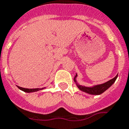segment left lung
I'll list each match as a JSON object with an SVG mask.
<instances>
[{
	"label": "left lung",
	"instance_id": "8db88e82",
	"mask_svg": "<svg viewBox=\"0 0 129 129\" xmlns=\"http://www.w3.org/2000/svg\"><path fill=\"white\" fill-rule=\"evenodd\" d=\"M77 74H76L75 77H74V81L75 83V85H77V87L79 90H81V91L85 92L86 93L90 94V95H98L103 93V92L105 91L107 89H108L113 84L115 81H116L117 77H118V74L114 78H113L109 81L103 83H101V84L94 85H92L91 87H86L79 84L77 81Z\"/></svg>",
	"mask_w": 129,
	"mask_h": 129
}]
</instances>
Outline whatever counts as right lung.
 <instances>
[{"mask_svg":"<svg viewBox=\"0 0 129 129\" xmlns=\"http://www.w3.org/2000/svg\"><path fill=\"white\" fill-rule=\"evenodd\" d=\"M18 88L20 90L26 92V93H32V92H36V91H38L40 90H42L44 89L46 87L44 88H35V89H27V88H23V87H21L17 86Z\"/></svg>","mask_w":129,"mask_h":129,"instance_id":"add662e5","label":"right lung"}]
</instances>
